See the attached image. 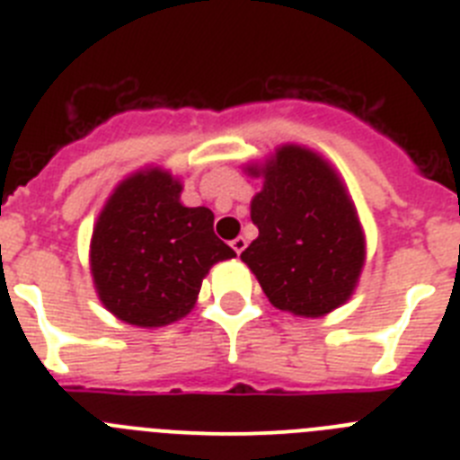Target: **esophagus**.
I'll use <instances>...</instances> for the list:
<instances>
[{
  "instance_id": "34e87169",
  "label": "esophagus",
  "mask_w": 460,
  "mask_h": 460,
  "mask_svg": "<svg viewBox=\"0 0 460 460\" xmlns=\"http://www.w3.org/2000/svg\"><path fill=\"white\" fill-rule=\"evenodd\" d=\"M230 246H233V249H234V253H242V251L246 249V239H243V237H234L233 242H230Z\"/></svg>"
}]
</instances>
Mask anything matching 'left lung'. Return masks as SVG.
Here are the masks:
<instances>
[{
	"label": "left lung",
	"mask_w": 460,
	"mask_h": 460,
	"mask_svg": "<svg viewBox=\"0 0 460 460\" xmlns=\"http://www.w3.org/2000/svg\"><path fill=\"white\" fill-rule=\"evenodd\" d=\"M251 202L258 239L242 260L280 311L318 318L355 290L364 234L339 174L308 149L280 147Z\"/></svg>",
	"instance_id": "8db88e82"
}]
</instances>
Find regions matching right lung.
Returning a JSON list of instances; mask_svg holds the SVG:
<instances>
[{
	"label": "right lung",
	"mask_w": 460,
	"mask_h": 460,
	"mask_svg": "<svg viewBox=\"0 0 460 460\" xmlns=\"http://www.w3.org/2000/svg\"><path fill=\"white\" fill-rule=\"evenodd\" d=\"M164 170L137 172L110 195L92 234L101 302L136 327H164L193 308L202 279L234 251L214 234L207 207H184Z\"/></svg>",
	"instance_id": "add662e5"
}]
</instances>
